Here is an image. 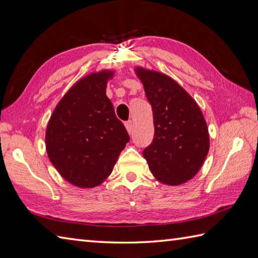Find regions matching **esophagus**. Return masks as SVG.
<instances>
[{
	"instance_id": "34e87169",
	"label": "esophagus",
	"mask_w": 258,
	"mask_h": 258,
	"mask_svg": "<svg viewBox=\"0 0 258 258\" xmlns=\"http://www.w3.org/2000/svg\"><path fill=\"white\" fill-rule=\"evenodd\" d=\"M124 125H125V128H127V130H128V133H129V134L133 133L134 123H133V121H131V120H129V121L125 122V123H124Z\"/></svg>"
}]
</instances>
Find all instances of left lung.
I'll list each match as a JSON object with an SVG mask.
<instances>
[{
    "mask_svg": "<svg viewBox=\"0 0 258 258\" xmlns=\"http://www.w3.org/2000/svg\"><path fill=\"white\" fill-rule=\"evenodd\" d=\"M136 73L154 114V140L143 151L151 173L170 186L190 180L209 150L208 128L201 108L164 73L144 68H137Z\"/></svg>",
    "mask_w": 258,
    "mask_h": 258,
    "instance_id": "1",
    "label": "left lung"
}]
</instances>
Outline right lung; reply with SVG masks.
Returning a JSON list of instances; mask_svg holds the SVG:
<instances>
[{"instance_id":"right-lung-1","label":"right lung","mask_w":258,"mask_h":258,"mask_svg":"<svg viewBox=\"0 0 258 258\" xmlns=\"http://www.w3.org/2000/svg\"><path fill=\"white\" fill-rule=\"evenodd\" d=\"M113 71L79 80L57 103L46 127L49 159L72 185L93 188L112 172L130 137L106 94Z\"/></svg>"}]
</instances>
